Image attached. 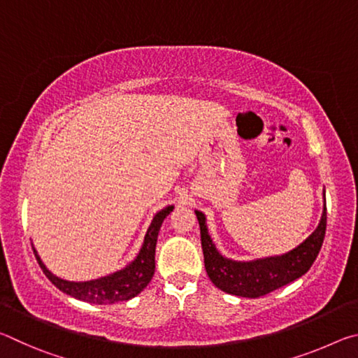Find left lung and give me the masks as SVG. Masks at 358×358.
I'll list each match as a JSON object with an SVG mask.
<instances>
[{
    "label": "left lung",
    "mask_w": 358,
    "mask_h": 358,
    "mask_svg": "<svg viewBox=\"0 0 358 358\" xmlns=\"http://www.w3.org/2000/svg\"><path fill=\"white\" fill-rule=\"evenodd\" d=\"M196 215L201 226L205 270L211 282L224 292L248 299H257L273 292L305 275L322 248L327 229V208L324 207L317 229L294 251L280 257L260 259L254 262H234L224 259L216 251L205 226V216L201 211H196Z\"/></svg>",
    "instance_id": "1"
}]
</instances>
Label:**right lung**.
<instances>
[{"label":"right lung","mask_w":358,"mask_h":358,"mask_svg":"<svg viewBox=\"0 0 358 358\" xmlns=\"http://www.w3.org/2000/svg\"><path fill=\"white\" fill-rule=\"evenodd\" d=\"M173 207H167L164 210H161L159 213L155 216L147 235H145L143 246L141 252H138L137 259L126 266L124 270H120L113 275L87 282L64 281L59 280L55 275H52L50 271L45 268V265L42 264L38 252L33 250L36 260H38L42 271H44V275L52 281V284H55L62 292L74 296V299L87 303H94V305H112V303L117 301H126L132 299V296H136L137 294H141L142 290L148 286L151 278H153L157 234H159L161 224L164 221V217L171 213Z\"/></svg>","instance_id":"right-lung-1"}]
</instances>
